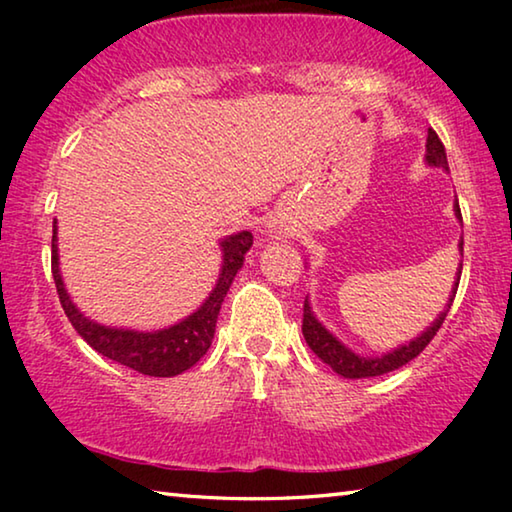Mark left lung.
Segmentation results:
<instances>
[{"label": "left lung", "instance_id": "8db88e82", "mask_svg": "<svg viewBox=\"0 0 512 512\" xmlns=\"http://www.w3.org/2000/svg\"><path fill=\"white\" fill-rule=\"evenodd\" d=\"M427 160H429V164H433V167H443L449 171L445 146H443V142H440V137L436 131H433V128H429V137H427ZM454 212L458 219L463 221L458 201L454 205ZM461 248H463V241H461ZM461 271H463V264H461V268H458V277H456L452 298H449V305L443 314L436 318V323H433L427 332L418 336L415 341H411L409 345H402V348H397L395 352H388V354H384V357L366 359V357H359V354L350 352L341 341H336L334 336L318 323L314 314H311V307L307 300H305V307H302V334H305V341L309 348L314 350L329 368H332L334 372H339V375L345 379H366V377H377V375H384V372L397 370L418 357V354L431 343L433 336H436L440 325L445 323L447 311H449V307H452L454 296H456L458 282H461Z\"/></svg>", "mask_w": 512, "mask_h": 512}]
</instances>
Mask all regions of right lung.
<instances>
[{
  "label": "right lung",
  "mask_w": 512,
  "mask_h": 512,
  "mask_svg": "<svg viewBox=\"0 0 512 512\" xmlns=\"http://www.w3.org/2000/svg\"><path fill=\"white\" fill-rule=\"evenodd\" d=\"M253 246V235L250 232H239V235L228 237L221 244L223 248V268L221 277L216 282L210 298L203 302V307L194 311L192 316L185 318L183 323L173 325L160 332H133V329H115L103 327L99 323L85 318L79 309L72 305L67 291L63 287V277L58 273V248H56V221H54V237H51V273H54L56 291L60 305L65 309L69 323L88 341L90 348L97 350L103 357L128 366L142 375L149 377H176L187 368H192L196 361H201L207 348L212 345L216 318H219L221 302L228 293L232 280L244 264V255Z\"/></svg>",
  "instance_id": "right-lung-1"
}]
</instances>
